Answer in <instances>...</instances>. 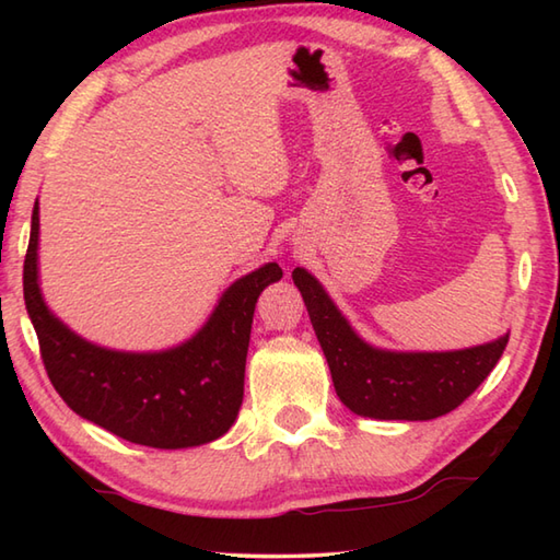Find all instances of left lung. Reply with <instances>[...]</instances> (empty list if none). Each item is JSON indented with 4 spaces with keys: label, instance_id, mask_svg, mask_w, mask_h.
I'll use <instances>...</instances> for the list:
<instances>
[{
    "label": "left lung",
    "instance_id": "obj_1",
    "mask_svg": "<svg viewBox=\"0 0 560 560\" xmlns=\"http://www.w3.org/2000/svg\"><path fill=\"white\" fill-rule=\"evenodd\" d=\"M339 399L359 416L383 421L438 419L467 399L495 368L508 335L447 353H392L368 347L305 269H293Z\"/></svg>",
    "mask_w": 560,
    "mask_h": 560
}]
</instances>
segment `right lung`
<instances>
[{"instance_id":"obj_1","label":"right lung","mask_w":560,"mask_h":560,"mask_svg":"<svg viewBox=\"0 0 560 560\" xmlns=\"http://www.w3.org/2000/svg\"><path fill=\"white\" fill-rule=\"evenodd\" d=\"M279 265L237 279L195 339L163 353H120L79 339L47 311L38 289V201L23 261V301L40 359L69 409L129 443L177 450L205 445L233 425L243 404L255 303L281 279Z\"/></svg>"}]
</instances>
